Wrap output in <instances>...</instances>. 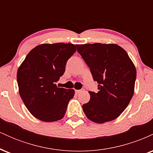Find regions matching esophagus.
Returning a JSON list of instances; mask_svg holds the SVG:
<instances>
[{
    "label": "esophagus",
    "instance_id": "obj_1",
    "mask_svg": "<svg viewBox=\"0 0 153 153\" xmlns=\"http://www.w3.org/2000/svg\"><path fill=\"white\" fill-rule=\"evenodd\" d=\"M80 91H81L80 90H75V94H78L80 92Z\"/></svg>",
    "mask_w": 153,
    "mask_h": 153
}]
</instances>
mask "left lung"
I'll return each instance as SVG.
<instances>
[{"instance_id":"1","label":"left lung","mask_w":153,"mask_h":153,"mask_svg":"<svg viewBox=\"0 0 153 153\" xmlns=\"http://www.w3.org/2000/svg\"><path fill=\"white\" fill-rule=\"evenodd\" d=\"M78 52L98 82V93L82 105L87 118L102 124L117 119L134 94L136 68L124 49L114 44L77 45Z\"/></svg>"}]
</instances>
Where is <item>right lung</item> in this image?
<instances>
[{
    "instance_id": "right-lung-1",
    "label": "right lung",
    "mask_w": 153,
    "mask_h": 153,
    "mask_svg": "<svg viewBox=\"0 0 153 153\" xmlns=\"http://www.w3.org/2000/svg\"><path fill=\"white\" fill-rule=\"evenodd\" d=\"M75 52L73 44H43L31 50L19 67V94L36 119L50 122L64 117L75 91L58 88L55 82L64 74L67 61Z\"/></svg>"
}]
</instances>
